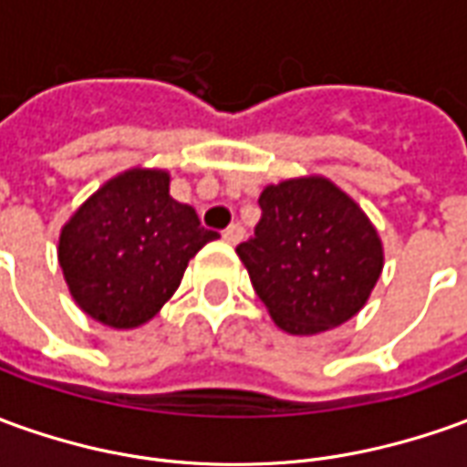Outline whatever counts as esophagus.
<instances>
[{
  "label": "esophagus",
  "mask_w": 467,
  "mask_h": 467,
  "mask_svg": "<svg viewBox=\"0 0 467 467\" xmlns=\"http://www.w3.org/2000/svg\"><path fill=\"white\" fill-rule=\"evenodd\" d=\"M241 239H244V228L239 223H234L223 231V241H228V244H239Z\"/></svg>",
  "instance_id": "obj_1"
}]
</instances>
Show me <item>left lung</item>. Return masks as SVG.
Here are the masks:
<instances>
[{
  "mask_svg": "<svg viewBox=\"0 0 467 467\" xmlns=\"http://www.w3.org/2000/svg\"><path fill=\"white\" fill-rule=\"evenodd\" d=\"M262 218L236 246L276 326L315 336L361 310L384 266L371 221L326 178L285 180L259 195Z\"/></svg>",
  "mask_w": 467,
  "mask_h": 467,
  "instance_id": "8db88e82",
  "label": "left lung"
}]
</instances>
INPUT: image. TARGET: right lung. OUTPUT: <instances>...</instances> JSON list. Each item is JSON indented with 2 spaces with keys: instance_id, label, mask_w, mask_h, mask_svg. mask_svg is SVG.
<instances>
[{
  "instance_id": "1",
  "label": "right lung",
  "mask_w": 467,
  "mask_h": 467,
  "mask_svg": "<svg viewBox=\"0 0 467 467\" xmlns=\"http://www.w3.org/2000/svg\"><path fill=\"white\" fill-rule=\"evenodd\" d=\"M213 239L195 208L172 201L167 172L130 170L73 213L57 259L80 310L124 330L160 313L188 262Z\"/></svg>"
}]
</instances>
